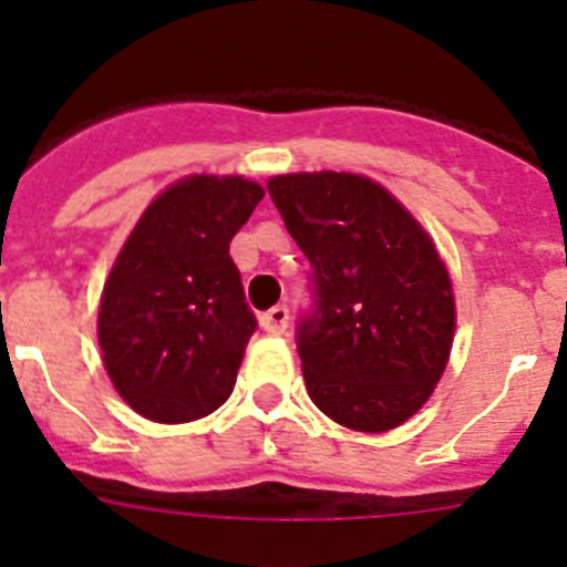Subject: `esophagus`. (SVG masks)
Segmentation results:
<instances>
[{
  "label": "esophagus",
  "mask_w": 567,
  "mask_h": 567,
  "mask_svg": "<svg viewBox=\"0 0 567 567\" xmlns=\"http://www.w3.org/2000/svg\"><path fill=\"white\" fill-rule=\"evenodd\" d=\"M259 324H262L265 333L282 336L285 330H288V308H285V305H277V308H271L268 313L259 316Z\"/></svg>",
  "instance_id": "34e87169"
}]
</instances>
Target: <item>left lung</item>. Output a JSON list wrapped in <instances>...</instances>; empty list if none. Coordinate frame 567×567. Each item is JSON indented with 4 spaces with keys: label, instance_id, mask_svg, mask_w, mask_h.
Wrapping results in <instances>:
<instances>
[{
    "label": "left lung",
    "instance_id": "obj_1",
    "mask_svg": "<svg viewBox=\"0 0 567 567\" xmlns=\"http://www.w3.org/2000/svg\"><path fill=\"white\" fill-rule=\"evenodd\" d=\"M313 265L319 316L299 328L308 395L355 432H390L435 392L455 341V293L435 239L372 177L290 172L268 181Z\"/></svg>",
    "mask_w": 567,
    "mask_h": 567
}]
</instances>
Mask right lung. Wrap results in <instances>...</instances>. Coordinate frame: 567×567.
<instances>
[{
  "label": "right lung",
  "mask_w": 567,
  "mask_h": 567,
  "mask_svg": "<svg viewBox=\"0 0 567 567\" xmlns=\"http://www.w3.org/2000/svg\"><path fill=\"white\" fill-rule=\"evenodd\" d=\"M262 197L243 175H186L121 246L101 290L99 347L137 415L188 423L231 395L257 321L228 246Z\"/></svg>",
  "instance_id": "add662e5"
}]
</instances>
